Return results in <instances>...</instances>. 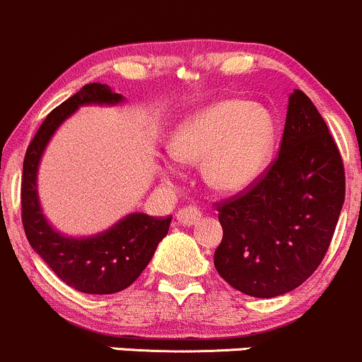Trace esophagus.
<instances>
[{
	"label": "esophagus",
	"mask_w": 362,
	"mask_h": 362,
	"mask_svg": "<svg viewBox=\"0 0 362 362\" xmlns=\"http://www.w3.org/2000/svg\"><path fill=\"white\" fill-rule=\"evenodd\" d=\"M199 218H202V211H199L198 206H192V204L180 208V210L177 211V221L184 226L196 224Z\"/></svg>",
	"instance_id": "1"
}]
</instances>
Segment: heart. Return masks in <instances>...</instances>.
<instances>
[{"label": "heart", "mask_w": 362, "mask_h": 362, "mask_svg": "<svg viewBox=\"0 0 362 362\" xmlns=\"http://www.w3.org/2000/svg\"><path fill=\"white\" fill-rule=\"evenodd\" d=\"M276 124L264 107L247 100H221L192 113L170 140L177 163L203 164L215 189L238 192L257 182L272 160ZM170 168L164 171L170 177Z\"/></svg>", "instance_id": "obj_1"}]
</instances>
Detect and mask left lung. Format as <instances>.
I'll return each mask as SVG.
<instances>
[{
    "mask_svg": "<svg viewBox=\"0 0 362 362\" xmlns=\"http://www.w3.org/2000/svg\"><path fill=\"white\" fill-rule=\"evenodd\" d=\"M345 202V168L337 141L310 98H289L279 158L257 182L215 203L222 242L218 275L254 298L301 286L326 255Z\"/></svg>",
    "mask_w": 362,
    "mask_h": 362,
    "instance_id": "left-lung-1",
    "label": "left lung"
}]
</instances>
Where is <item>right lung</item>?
Masks as SVG:
<instances>
[{
  "label": "right lung",
  "instance_id": "obj_1",
  "mask_svg": "<svg viewBox=\"0 0 362 362\" xmlns=\"http://www.w3.org/2000/svg\"><path fill=\"white\" fill-rule=\"evenodd\" d=\"M120 100L122 96L112 93L107 83H87L45 117L24 156L21 217L28 242L66 286L86 294H113L129 287L147 268L171 222V215L158 218L131 214L103 235L75 240L54 231L40 210L36 170L54 131L80 105H110Z\"/></svg>",
  "mask_w": 362,
  "mask_h": 362
}]
</instances>
